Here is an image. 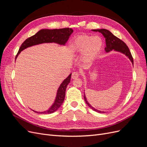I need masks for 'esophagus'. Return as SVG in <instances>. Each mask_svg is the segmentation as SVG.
Wrapping results in <instances>:
<instances>
[{
  "mask_svg": "<svg viewBox=\"0 0 147 147\" xmlns=\"http://www.w3.org/2000/svg\"><path fill=\"white\" fill-rule=\"evenodd\" d=\"M79 77V73L78 72H74L72 74V78L73 79Z\"/></svg>",
  "mask_w": 147,
  "mask_h": 147,
  "instance_id": "1",
  "label": "esophagus"
}]
</instances>
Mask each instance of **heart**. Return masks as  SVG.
<instances>
[{
	"label": "heart",
	"instance_id": "obj_1",
	"mask_svg": "<svg viewBox=\"0 0 147 147\" xmlns=\"http://www.w3.org/2000/svg\"><path fill=\"white\" fill-rule=\"evenodd\" d=\"M102 47L100 37L82 35L75 39L74 47L78 52H84L83 57L86 61L92 59L97 55Z\"/></svg>",
	"mask_w": 147,
	"mask_h": 147
}]
</instances>
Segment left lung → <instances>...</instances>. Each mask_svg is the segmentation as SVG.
<instances>
[{
    "label": "left lung",
    "instance_id": "1",
    "mask_svg": "<svg viewBox=\"0 0 147 147\" xmlns=\"http://www.w3.org/2000/svg\"><path fill=\"white\" fill-rule=\"evenodd\" d=\"M93 31H96V32H99L102 35H104V37L105 38V42H106V47L105 48V50L106 52H109L110 50H116L119 52H121L124 53V55L128 56L129 58L131 61L132 64H134V60H133V57L132 56V55L131 53V51L129 49L128 47L126 45V44L124 43L121 39L117 37L116 36L110 32L109 30L105 29H94L92 30ZM84 100H85L86 103L88 104V105L93 110L96 111L97 112L99 113H104V112L102 111H99L94 109L88 103L86 98L85 97V95H84Z\"/></svg>",
    "mask_w": 147,
    "mask_h": 147
}]
</instances>
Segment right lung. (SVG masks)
Returning <instances> with one entry per match:
<instances>
[{"instance_id":"right-lung-1","label":"right lung","mask_w":147,"mask_h":147,"mask_svg":"<svg viewBox=\"0 0 147 147\" xmlns=\"http://www.w3.org/2000/svg\"><path fill=\"white\" fill-rule=\"evenodd\" d=\"M73 32V29L71 28H63V29H42L39 30L35 35L28 38L26 40L21 44L16 56L17 57L21 51L24 50L25 48L38 45L43 43H51L55 42L61 45L64 44L68 40L70 35ZM71 75L70 74L69 77L65 79L64 82L61 83L58 90L57 92V96L55 103L51 107V108L48 110L43 112H38L34 111L35 113H42V114H49L52 113L58 109L61 105L63 104L65 99V90L67 86L70 83Z\"/></svg>"}]
</instances>
